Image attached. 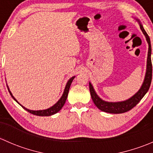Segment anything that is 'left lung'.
Listing matches in <instances>:
<instances>
[{
	"mask_svg": "<svg viewBox=\"0 0 153 153\" xmlns=\"http://www.w3.org/2000/svg\"><path fill=\"white\" fill-rule=\"evenodd\" d=\"M140 24V28L143 32V35L146 37V41L149 44V49H148V55H147V61H146V75H145L144 81H143L142 86L140 88L138 92H137L132 97H131L129 99L126 100L124 101H120V102H107V101H103L102 99L98 96L96 92H95L91 83H89V91H90V95L92 97V99L93 101L94 104L95 106L101 109V111L105 112H109V113L113 114H120L124 113V112H127V111L132 109L134 106H135L138 103L140 102L143 97L144 96L145 94L148 92L150 86L151 81H152V61H151V44L149 37L148 36L147 33L143 29V26L140 23L139 20L137 19Z\"/></svg>",
	"mask_w": 153,
	"mask_h": 153,
	"instance_id": "8db88e82",
	"label": "left lung"
}]
</instances>
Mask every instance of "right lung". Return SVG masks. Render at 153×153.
I'll use <instances>...</instances> for the list:
<instances>
[{
  "mask_svg": "<svg viewBox=\"0 0 153 153\" xmlns=\"http://www.w3.org/2000/svg\"><path fill=\"white\" fill-rule=\"evenodd\" d=\"M74 78H75V76L72 77V78H71L68 81L67 85H66L65 89H64V93H63L62 96H61V98H60L59 101H58V102L55 104V105L51 106V107L49 108V109H44V110H30V109H27V108H25L24 106H23L21 104H20L17 101V100L15 99V97L12 95V92H10V89L8 88V86H7V88H8V90H9V92H10L11 96L12 97V98H13V99L15 100V101H16L18 104H19L20 105L22 106V107L24 108L25 110H27V112H29V113L33 114V115H38V116H49V115H54V114H55V113H57L58 112H59V111L61 109V108L63 107V106L64 105L66 101H67V98L68 96V92H69V88H70V85H71V84H72V81H73Z\"/></svg>",
  "mask_w": 153,
  "mask_h": 153,
  "instance_id": "add662e5",
  "label": "right lung"
}]
</instances>
